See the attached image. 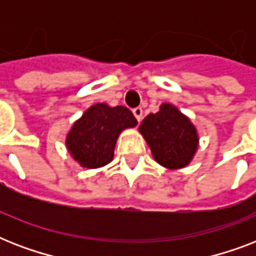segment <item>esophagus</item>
Wrapping results in <instances>:
<instances>
[{"mask_svg":"<svg viewBox=\"0 0 256 256\" xmlns=\"http://www.w3.org/2000/svg\"><path fill=\"white\" fill-rule=\"evenodd\" d=\"M132 114L136 116V120H138V122H140V120H142V114H144V110H142L140 108H132Z\"/></svg>","mask_w":256,"mask_h":256,"instance_id":"esophagus-1","label":"esophagus"}]
</instances>
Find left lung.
<instances>
[{
	"label": "left lung",
	"instance_id": "8db88e82",
	"mask_svg": "<svg viewBox=\"0 0 256 256\" xmlns=\"http://www.w3.org/2000/svg\"><path fill=\"white\" fill-rule=\"evenodd\" d=\"M140 132L156 162L168 170L188 166L198 152L199 134L195 124L176 106L168 102L160 104V112L148 114L142 120Z\"/></svg>",
	"mask_w": 256,
	"mask_h": 256
}]
</instances>
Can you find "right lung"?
<instances>
[{"label":"right lung","instance_id":"obj_1","mask_svg":"<svg viewBox=\"0 0 256 256\" xmlns=\"http://www.w3.org/2000/svg\"><path fill=\"white\" fill-rule=\"evenodd\" d=\"M136 124V116L124 106L94 104L72 124L66 134L65 146L81 168H104L114 158L120 132Z\"/></svg>","mask_w":256,"mask_h":256}]
</instances>
